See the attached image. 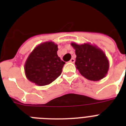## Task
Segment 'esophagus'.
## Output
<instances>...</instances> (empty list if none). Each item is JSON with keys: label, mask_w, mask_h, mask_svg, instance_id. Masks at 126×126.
<instances>
[{"label": "esophagus", "mask_w": 126, "mask_h": 126, "mask_svg": "<svg viewBox=\"0 0 126 126\" xmlns=\"http://www.w3.org/2000/svg\"><path fill=\"white\" fill-rule=\"evenodd\" d=\"M75 59H74V58H72V59H71V60L69 61V62L70 63H75Z\"/></svg>", "instance_id": "esophagus-1"}]
</instances>
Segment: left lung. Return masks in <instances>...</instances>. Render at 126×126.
I'll return each instance as SVG.
<instances>
[{"mask_svg":"<svg viewBox=\"0 0 126 126\" xmlns=\"http://www.w3.org/2000/svg\"><path fill=\"white\" fill-rule=\"evenodd\" d=\"M71 45L77 55V69L83 77L92 81H99L105 77L109 69V61L102 49L90 43L72 42Z\"/></svg>","mask_w":126,"mask_h":126,"instance_id":"left-lung-1","label":"left lung"}]
</instances>
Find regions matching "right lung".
Wrapping results in <instances>:
<instances>
[{"instance_id": "right-lung-1", "label": "right lung", "mask_w": 126, "mask_h": 126, "mask_svg": "<svg viewBox=\"0 0 126 126\" xmlns=\"http://www.w3.org/2000/svg\"><path fill=\"white\" fill-rule=\"evenodd\" d=\"M57 45L53 42L40 44L27 57L25 73L29 80L40 86L48 85L60 76L65 62L58 57Z\"/></svg>"}]
</instances>
